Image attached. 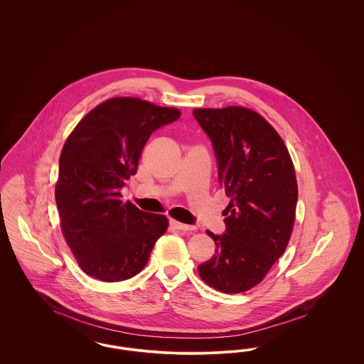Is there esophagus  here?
Returning <instances> with one entry per match:
<instances>
[{"label": "esophagus", "mask_w": 364, "mask_h": 364, "mask_svg": "<svg viewBox=\"0 0 364 364\" xmlns=\"http://www.w3.org/2000/svg\"><path fill=\"white\" fill-rule=\"evenodd\" d=\"M169 224L173 226L174 229H178V230H195V226L183 224V223H180V221H176L173 218H171Z\"/></svg>", "instance_id": "1"}]
</instances>
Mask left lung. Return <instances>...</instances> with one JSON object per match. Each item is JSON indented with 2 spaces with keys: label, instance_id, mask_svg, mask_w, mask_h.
Listing matches in <instances>:
<instances>
[{
  "label": "left lung",
  "instance_id": "obj_1",
  "mask_svg": "<svg viewBox=\"0 0 364 364\" xmlns=\"http://www.w3.org/2000/svg\"><path fill=\"white\" fill-rule=\"evenodd\" d=\"M193 116L213 143L218 181L230 198L225 233L208 230L217 248L198 266L199 276L220 292L242 294L259 284L291 239L294 162L277 131L251 109H193Z\"/></svg>",
  "mask_w": 364,
  "mask_h": 364
}]
</instances>
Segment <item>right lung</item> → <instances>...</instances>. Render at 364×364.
<instances>
[{"mask_svg":"<svg viewBox=\"0 0 364 364\" xmlns=\"http://www.w3.org/2000/svg\"><path fill=\"white\" fill-rule=\"evenodd\" d=\"M180 114L176 107L116 97L70 132L60 156L55 203L63 235L88 276L105 282L136 276L166 232L165 215L122 202L120 190L136 173L150 135Z\"/></svg>","mask_w":364,"mask_h":364,"instance_id":"obj_1","label":"right lung"}]
</instances>
